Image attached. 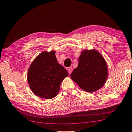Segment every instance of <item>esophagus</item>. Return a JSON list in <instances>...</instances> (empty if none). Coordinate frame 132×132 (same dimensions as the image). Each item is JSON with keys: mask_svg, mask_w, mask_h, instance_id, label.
Wrapping results in <instances>:
<instances>
[{"mask_svg": "<svg viewBox=\"0 0 132 132\" xmlns=\"http://www.w3.org/2000/svg\"><path fill=\"white\" fill-rule=\"evenodd\" d=\"M68 72L69 74H71L72 72L73 71V68H72V67H69L68 69Z\"/></svg>", "mask_w": 132, "mask_h": 132, "instance_id": "esophagus-1", "label": "esophagus"}]
</instances>
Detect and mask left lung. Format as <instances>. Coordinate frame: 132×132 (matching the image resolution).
Wrapping results in <instances>:
<instances>
[{
	"label": "left lung",
	"mask_w": 132,
	"mask_h": 132,
	"mask_svg": "<svg viewBox=\"0 0 132 132\" xmlns=\"http://www.w3.org/2000/svg\"><path fill=\"white\" fill-rule=\"evenodd\" d=\"M108 74V67L101 54L95 50H86L81 52L78 66L71 78L82 89L93 93L105 84Z\"/></svg>",
	"instance_id": "obj_1"
}]
</instances>
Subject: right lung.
<instances>
[{"mask_svg":"<svg viewBox=\"0 0 132 132\" xmlns=\"http://www.w3.org/2000/svg\"><path fill=\"white\" fill-rule=\"evenodd\" d=\"M68 76L67 71L58 63L55 51L43 52L30 66L27 81L37 96L50 99L57 95L61 83Z\"/></svg>","mask_w":132,"mask_h":132,"instance_id":"add662e5","label":"right lung"}]
</instances>
